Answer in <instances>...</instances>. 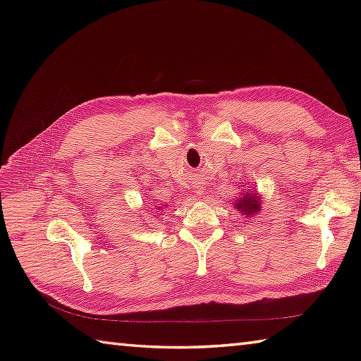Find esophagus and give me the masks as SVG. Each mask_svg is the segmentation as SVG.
I'll return each mask as SVG.
<instances>
[{
	"label": "esophagus",
	"instance_id": "1",
	"mask_svg": "<svg viewBox=\"0 0 361 361\" xmlns=\"http://www.w3.org/2000/svg\"><path fill=\"white\" fill-rule=\"evenodd\" d=\"M202 192H203V190H202V189H198V190H197V197H198V195H202Z\"/></svg>",
	"mask_w": 361,
	"mask_h": 361
}]
</instances>
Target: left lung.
Here are the masks:
<instances>
[{"instance_id": "obj_1", "label": "left lung", "mask_w": 361, "mask_h": 361, "mask_svg": "<svg viewBox=\"0 0 361 361\" xmlns=\"http://www.w3.org/2000/svg\"><path fill=\"white\" fill-rule=\"evenodd\" d=\"M262 202H264L262 197H260L257 190H255V189L245 190L243 189L242 195H239V198H237L234 206L237 211L242 212L243 217L251 219L252 216L259 214L260 208H262Z\"/></svg>"}]
</instances>
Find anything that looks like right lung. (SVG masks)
<instances>
[{
  "instance_id": "1",
  "label": "right lung",
  "mask_w": 361,
  "mask_h": 361,
  "mask_svg": "<svg viewBox=\"0 0 361 361\" xmlns=\"http://www.w3.org/2000/svg\"><path fill=\"white\" fill-rule=\"evenodd\" d=\"M163 206H166V204H163ZM153 209H155V214H157V216H158V212H159V211H163V208H161V206H157V204L153 206ZM157 216H155V217H157Z\"/></svg>"
}]
</instances>
